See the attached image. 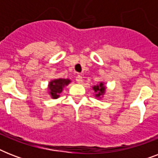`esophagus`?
Listing matches in <instances>:
<instances>
[{
    "instance_id": "obj_1",
    "label": "esophagus",
    "mask_w": 158,
    "mask_h": 158,
    "mask_svg": "<svg viewBox=\"0 0 158 158\" xmlns=\"http://www.w3.org/2000/svg\"><path fill=\"white\" fill-rule=\"evenodd\" d=\"M76 81L78 84H82V83H83V77H82L81 75L78 74L76 76Z\"/></svg>"
}]
</instances>
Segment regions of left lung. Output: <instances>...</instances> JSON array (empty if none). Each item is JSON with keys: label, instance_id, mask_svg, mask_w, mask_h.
<instances>
[{"label": "left lung", "instance_id": "1", "mask_svg": "<svg viewBox=\"0 0 158 158\" xmlns=\"http://www.w3.org/2000/svg\"><path fill=\"white\" fill-rule=\"evenodd\" d=\"M93 89H94V93H95V97L98 98H101V97L103 96L106 93V86L102 82H100L98 84L94 85L93 87Z\"/></svg>", "mask_w": 158, "mask_h": 158}]
</instances>
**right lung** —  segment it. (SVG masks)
Segmentation results:
<instances>
[{"label":"right lung","mask_w":158,"mask_h":158,"mask_svg":"<svg viewBox=\"0 0 158 158\" xmlns=\"http://www.w3.org/2000/svg\"><path fill=\"white\" fill-rule=\"evenodd\" d=\"M71 82L69 79H53L48 84V92L51 98L56 99L60 97V94L63 91V89Z\"/></svg>","instance_id":"right-lung-1"}]
</instances>
